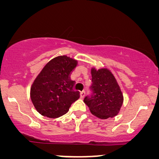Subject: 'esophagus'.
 Wrapping results in <instances>:
<instances>
[{
	"instance_id": "esophagus-1",
	"label": "esophagus",
	"mask_w": 159,
	"mask_h": 159,
	"mask_svg": "<svg viewBox=\"0 0 159 159\" xmlns=\"http://www.w3.org/2000/svg\"><path fill=\"white\" fill-rule=\"evenodd\" d=\"M85 91H82V92H80V98H81V99H83L84 98V97H85Z\"/></svg>"
}]
</instances>
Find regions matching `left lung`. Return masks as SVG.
Instances as JSON below:
<instances>
[{
    "mask_svg": "<svg viewBox=\"0 0 159 159\" xmlns=\"http://www.w3.org/2000/svg\"><path fill=\"white\" fill-rule=\"evenodd\" d=\"M92 94L84 102L93 115L102 119L118 114L123 104V94L115 76L107 68H91Z\"/></svg>",
    "mask_w": 159,
    "mask_h": 159,
    "instance_id": "8db88e82",
    "label": "left lung"
}]
</instances>
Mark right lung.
I'll return each instance as SVG.
<instances>
[{"mask_svg": "<svg viewBox=\"0 0 159 159\" xmlns=\"http://www.w3.org/2000/svg\"><path fill=\"white\" fill-rule=\"evenodd\" d=\"M77 60L66 55L51 60L34 80L30 97L35 109L42 116L55 119L68 112L71 104L80 98L70 80Z\"/></svg>", "mask_w": 159, "mask_h": 159, "instance_id": "obj_1", "label": "right lung"}]
</instances>
